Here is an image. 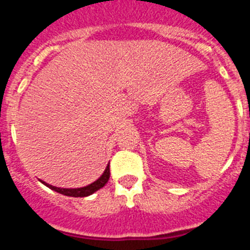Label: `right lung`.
<instances>
[{"mask_svg": "<svg viewBox=\"0 0 250 250\" xmlns=\"http://www.w3.org/2000/svg\"><path fill=\"white\" fill-rule=\"evenodd\" d=\"M109 178H110V165L107 164L106 167L105 171L103 173V175L98 179V180H95L94 183L91 184L86 185V187L83 188H57V187H52V185L47 184V183L42 182V180H40V182L42 183L43 185H46L47 188L52 189L54 191H57V193L62 194V195L66 196H74V198H83V196H89L91 194H94L95 191H98L99 189H101L103 187H105V184L109 182Z\"/></svg>", "mask_w": 250, "mask_h": 250, "instance_id": "obj_1", "label": "right lung"}]
</instances>
